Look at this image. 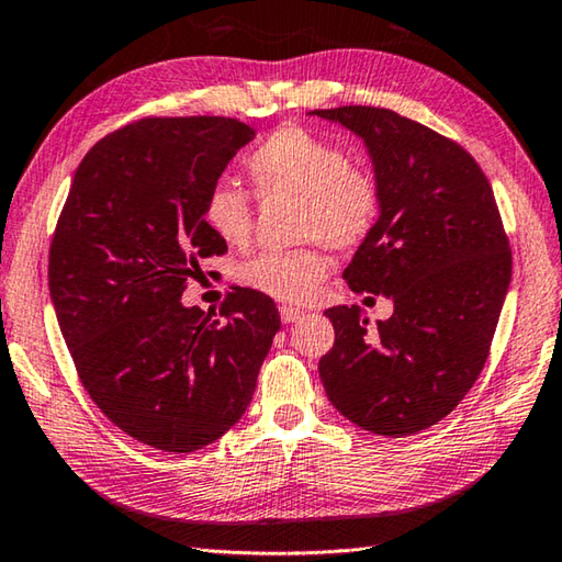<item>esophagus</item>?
I'll return each instance as SVG.
<instances>
[{
  "instance_id": "obj_1",
  "label": "esophagus",
  "mask_w": 562,
  "mask_h": 562,
  "mask_svg": "<svg viewBox=\"0 0 562 562\" xmlns=\"http://www.w3.org/2000/svg\"><path fill=\"white\" fill-rule=\"evenodd\" d=\"M280 317L284 325H292V322H297L304 317V312L300 307H290V304H284V307H280Z\"/></svg>"
}]
</instances>
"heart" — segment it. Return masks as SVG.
Masks as SVG:
<instances>
[{
  "instance_id": "heart-1",
  "label": "heart",
  "mask_w": 562,
  "mask_h": 562,
  "mask_svg": "<svg viewBox=\"0 0 562 562\" xmlns=\"http://www.w3.org/2000/svg\"><path fill=\"white\" fill-rule=\"evenodd\" d=\"M262 201H297V237L322 240L349 252L367 240L379 215V186L372 173L347 164V156L317 133L282 126L245 160ZM203 221L217 240L243 247L252 233V203L233 183H215L203 203ZM329 260L319 245L255 255L240 268V282L272 300L302 304L319 292Z\"/></svg>"
}]
</instances>
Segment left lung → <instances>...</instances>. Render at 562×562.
<instances>
[{"mask_svg":"<svg viewBox=\"0 0 562 562\" xmlns=\"http://www.w3.org/2000/svg\"><path fill=\"white\" fill-rule=\"evenodd\" d=\"M310 116L339 123L367 148L379 217L345 280L394 302L376 327L357 304L325 312L335 347L319 359V379L331 406L364 431H424L479 379L508 294L496 198L459 144L394 111L339 106Z\"/></svg>","mask_w":562,"mask_h":562,"instance_id":"1","label":"left lung"}]
</instances>
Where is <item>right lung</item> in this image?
<instances>
[{
  "instance_id": "1",
  "label": "right lung",
  "mask_w": 562,
  "mask_h": 562,
  "mask_svg": "<svg viewBox=\"0 0 562 562\" xmlns=\"http://www.w3.org/2000/svg\"><path fill=\"white\" fill-rule=\"evenodd\" d=\"M255 138L235 119H144L76 168L49 250V294L89 396L121 431L170 453L213 443L250 404L280 315L235 288L213 319L186 307L203 258L223 255L203 203Z\"/></svg>"
}]
</instances>
